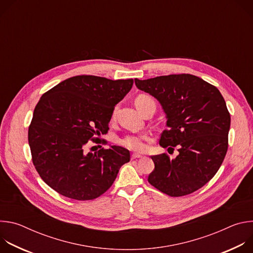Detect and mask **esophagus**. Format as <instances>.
I'll list each match as a JSON object with an SVG mask.
<instances>
[{
	"instance_id": "1",
	"label": "esophagus",
	"mask_w": 253,
	"mask_h": 253,
	"mask_svg": "<svg viewBox=\"0 0 253 253\" xmlns=\"http://www.w3.org/2000/svg\"><path fill=\"white\" fill-rule=\"evenodd\" d=\"M131 158H132V159H136V158H142V155H140V154H137V153H133Z\"/></svg>"
}]
</instances>
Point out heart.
I'll return each mask as SVG.
<instances>
[{"label":"heart","instance_id":"obj_1","mask_svg":"<svg viewBox=\"0 0 253 253\" xmlns=\"http://www.w3.org/2000/svg\"><path fill=\"white\" fill-rule=\"evenodd\" d=\"M149 99L151 98L144 95L137 97L135 100L136 108H140L141 104L144 101L149 100ZM146 141H148V136L146 135H127L122 139H120L119 143L127 149L137 151V152H142L146 149Z\"/></svg>","mask_w":253,"mask_h":253}]
</instances>
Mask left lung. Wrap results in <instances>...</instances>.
<instances>
[{
  "mask_svg": "<svg viewBox=\"0 0 253 253\" xmlns=\"http://www.w3.org/2000/svg\"><path fill=\"white\" fill-rule=\"evenodd\" d=\"M136 87L153 96L166 116L159 139L163 148H178L170 159L165 153L152 156L154 170L148 181L173 196L190 194L218 171L228 147L230 114L219 90L190 74L135 79Z\"/></svg>",
  "mask_w": 253,
  "mask_h": 253,
  "instance_id": "left-lung-1",
  "label": "left lung"
}]
</instances>
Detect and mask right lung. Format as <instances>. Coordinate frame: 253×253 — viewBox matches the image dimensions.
Here are the masks:
<instances>
[{
	"label": "right lung",
	"instance_id": "add662e5",
	"mask_svg": "<svg viewBox=\"0 0 253 253\" xmlns=\"http://www.w3.org/2000/svg\"><path fill=\"white\" fill-rule=\"evenodd\" d=\"M132 85L133 79L82 75L62 81L40 98L28 140L46 184L76 200L97 198L111 187L121 166L130 161L129 150L113 145L87 153L86 144L108 132L115 106Z\"/></svg>",
	"mask_w": 253,
	"mask_h": 253
}]
</instances>
